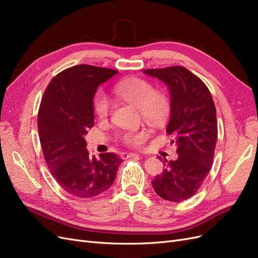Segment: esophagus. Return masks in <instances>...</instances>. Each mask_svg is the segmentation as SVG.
Segmentation results:
<instances>
[{
  "mask_svg": "<svg viewBox=\"0 0 258 258\" xmlns=\"http://www.w3.org/2000/svg\"><path fill=\"white\" fill-rule=\"evenodd\" d=\"M136 153H120V157L122 159H127L129 157H132V156H136Z\"/></svg>",
  "mask_w": 258,
  "mask_h": 258,
  "instance_id": "esophagus-1",
  "label": "esophagus"
}]
</instances>
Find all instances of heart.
<instances>
[{"label":"heart","instance_id":"1","mask_svg":"<svg viewBox=\"0 0 258 258\" xmlns=\"http://www.w3.org/2000/svg\"><path fill=\"white\" fill-rule=\"evenodd\" d=\"M116 95L139 107L143 118L153 124H160L170 114L171 103L166 93L155 90L152 83L140 77L122 80L114 87ZM93 110L99 118L107 117L111 111V100L105 92L99 90L93 99ZM148 138L146 130L124 132L122 141L131 146H141Z\"/></svg>","mask_w":258,"mask_h":258}]
</instances>
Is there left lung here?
<instances>
[{"instance_id":"obj_1","label":"left lung","mask_w":258,"mask_h":258,"mask_svg":"<svg viewBox=\"0 0 258 258\" xmlns=\"http://www.w3.org/2000/svg\"><path fill=\"white\" fill-rule=\"evenodd\" d=\"M143 72L165 83L170 90L167 134L172 136L171 143L177 145L178 154L176 160L165 159L166 169L155 176L153 188L162 199L181 202L197 192L212 167L217 141L215 105L206 84L184 67Z\"/></svg>"}]
</instances>
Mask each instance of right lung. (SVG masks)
I'll use <instances>...</instances> for the list:
<instances>
[{
	"instance_id": "add662e5",
	"label": "right lung",
	"mask_w": 258,
	"mask_h": 258,
	"mask_svg": "<svg viewBox=\"0 0 258 258\" xmlns=\"http://www.w3.org/2000/svg\"><path fill=\"white\" fill-rule=\"evenodd\" d=\"M117 71L88 64L66 69L50 81L41 101L37 128L50 173L67 192L92 198L112 186L119 156L89 157L84 136L95 124L93 97L99 85Z\"/></svg>"
}]
</instances>
